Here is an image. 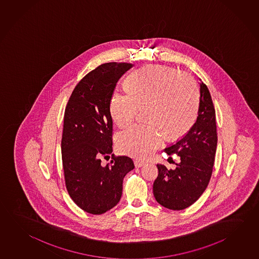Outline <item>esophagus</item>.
Segmentation results:
<instances>
[{
    "instance_id": "obj_1",
    "label": "esophagus",
    "mask_w": 259,
    "mask_h": 259,
    "mask_svg": "<svg viewBox=\"0 0 259 259\" xmlns=\"http://www.w3.org/2000/svg\"><path fill=\"white\" fill-rule=\"evenodd\" d=\"M145 164V163H144V162H141L139 160H136V161H135V165H136V167H142V166H144Z\"/></svg>"
}]
</instances>
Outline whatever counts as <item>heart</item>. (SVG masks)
Returning a JSON list of instances; mask_svg holds the SVG:
<instances>
[{"instance_id": "1", "label": "heart", "mask_w": 259, "mask_h": 259, "mask_svg": "<svg viewBox=\"0 0 259 259\" xmlns=\"http://www.w3.org/2000/svg\"><path fill=\"white\" fill-rule=\"evenodd\" d=\"M198 105V88L189 74L166 66L141 69L126 80L125 91L113 93L110 113L118 126L126 127L136 118L138 108H145L149 123L118 133L117 149L136 158H150L163 145V133L176 138L190 127Z\"/></svg>"}]
</instances>
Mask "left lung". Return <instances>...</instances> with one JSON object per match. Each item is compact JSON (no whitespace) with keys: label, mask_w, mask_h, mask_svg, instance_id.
Returning <instances> with one entry per match:
<instances>
[{"label":"left lung","mask_w":259,"mask_h":259,"mask_svg":"<svg viewBox=\"0 0 259 259\" xmlns=\"http://www.w3.org/2000/svg\"><path fill=\"white\" fill-rule=\"evenodd\" d=\"M217 145L215 111L208 88L201 81L195 123L164 149L168 154L177 153L181 162L177 163L175 170L156 164L158 177L154 182L153 192L159 204L171 210H183L199 198L212 176Z\"/></svg>","instance_id":"obj_1"}]
</instances>
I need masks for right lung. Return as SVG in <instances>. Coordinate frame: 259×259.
<instances>
[{
    "label": "right lung",
    "mask_w": 259,
    "mask_h": 259,
    "mask_svg": "<svg viewBox=\"0 0 259 259\" xmlns=\"http://www.w3.org/2000/svg\"><path fill=\"white\" fill-rule=\"evenodd\" d=\"M131 67L128 63L98 66L79 82L65 108L62 137L65 185L73 202L87 213L101 214L118 204L123 177L135 168L131 158L112 154L110 113L116 83ZM102 157H111L110 164L103 166Z\"/></svg>",
    "instance_id": "add662e5"
}]
</instances>
